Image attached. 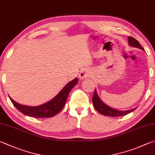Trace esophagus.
<instances>
[{
    "label": "esophagus",
    "mask_w": 155,
    "mask_h": 155,
    "mask_svg": "<svg viewBox=\"0 0 155 155\" xmlns=\"http://www.w3.org/2000/svg\"><path fill=\"white\" fill-rule=\"evenodd\" d=\"M92 74H93V73H92L91 69H84L81 71V72L79 75V77L81 80H84L86 78L91 77Z\"/></svg>",
    "instance_id": "1"
}]
</instances>
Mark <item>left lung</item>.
Segmentation results:
<instances>
[{
	"label": "left lung",
	"mask_w": 155,
	"mask_h": 155,
	"mask_svg": "<svg viewBox=\"0 0 155 155\" xmlns=\"http://www.w3.org/2000/svg\"><path fill=\"white\" fill-rule=\"evenodd\" d=\"M128 40H129V45L132 46V47L140 48L141 50H143V48L142 47V45H140V43L138 42L136 39H134V37H128ZM92 101H93L94 107L95 108V110L97 111V112H99L100 114H101L104 116H112V117L125 116L136 109V107H135L134 109L126 110V111H119L117 110L113 109V108L109 107L106 104H105L104 103L101 101V99L99 98L98 94L97 93L96 89L95 91H94Z\"/></svg>",
	"instance_id": "8db88e82"
}]
</instances>
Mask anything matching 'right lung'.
Instances as JSON below:
<instances>
[{
  "instance_id": "1",
  "label": "right lung",
  "mask_w": 155,
  "mask_h": 155,
  "mask_svg": "<svg viewBox=\"0 0 155 155\" xmlns=\"http://www.w3.org/2000/svg\"><path fill=\"white\" fill-rule=\"evenodd\" d=\"M78 82V79L76 78L68 83L54 98L39 106H27L19 104L9 97L13 105L24 115L34 118H50L53 117L62 110L71 90Z\"/></svg>"
}]
</instances>
